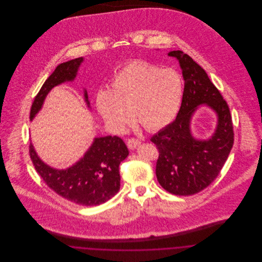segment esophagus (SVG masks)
Here are the masks:
<instances>
[{"mask_svg": "<svg viewBox=\"0 0 262 262\" xmlns=\"http://www.w3.org/2000/svg\"><path fill=\"white\" fill-rule=\"evenodd\" d=\"M139 144H140V141H139L137 138L130 137V138L127 139V147H128L129 149H135Z\"/></svg>", "mask_w": 262, "mask_h": 262, "instance_id": "1", "label": "esophagus"}]
</instances>
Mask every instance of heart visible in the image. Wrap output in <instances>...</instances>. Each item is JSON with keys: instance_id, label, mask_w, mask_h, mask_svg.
I'll use <instances>...</instances> for the list:
<instances>
[{"instance_id": "b5f03b06", "label": "heart", "mask_w": 262, "mask_h": 262, "mask_svg": "<svg viewBox=\"0 0 262 262\" xmlns=\"http://www.w3.org/2000/svg\"><path fill=\"white\" fill-rule=\"evenodd\" d=\"M183 79L174 70L143 61L125 63L113 76L110 90H100L96 107L114 130H122L130 120L147 130L172 122L181 105Z\"/></svg>"}]
</instances>
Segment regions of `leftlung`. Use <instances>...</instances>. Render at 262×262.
Instances as JSON below:
<instances>
[{
    "label": "left lung",
    "instance_id": "obj_1",
    "mask_svg": "<svg viewBox=\"0 0 262 262\" xmlns=\"http://www.w3.org/2000/svg\"><path fill=\"white\" fill-rule=\"evenodd\" d=\"M179 60L185 88L180 111L173 123L150 138L159 156L156 177L161 187L174 195H192L208 187L223 168L234 144V127L229 106L205 71L182 51L168 54ZM200 103L216 112L219 124L208 141H198L189 123Z\"/></svg>",
    "mask_w": 262,
    "mask_h": 262
}]
</instances>
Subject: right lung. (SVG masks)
Segmentation results:
<instances>
[{
	"label": "right lung",
	"instance_id": "obj_1",
	"mask_svg": "<svg viewBox=\"0 0 262 262\" xmlns=\"http://www.w3.org/2000/svg\"><path fill=\"white\" fill-rule=\"evenodd\" d=\"M82 61V58H76L56 68L34 98L30 120L39 112L52 88L75 79ZM84 97L89 106L86 91ZM127 155L128 150L121 137H97L80 161L69 169L57 170L42 162L33 145H29L30 159L45 184L64 200L83 206L100 205L117 194L121 182L119 166Z\"/></svg>",
	"mask_w": 262,
	"mask_h": 262
}]
</instances>
